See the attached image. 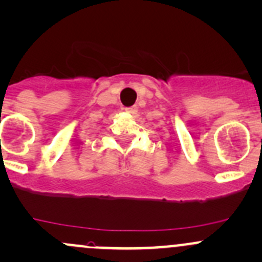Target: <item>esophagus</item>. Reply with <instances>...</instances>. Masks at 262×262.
Wrapping results in <instances>:
<instances>
[{
	"instance_id": "34e87169",
	"label": "esophagus",
	"mask_w": 262,
	"mask_h": 262,
	"mask_svg": "<svg viewBox=\"0 0 262 262\" xmlns=\"http://www.w3.org/2000/svg\"><path fill=\"white\" fill-rule=\"evenodd\" d=\"M124 111L129 114H137L138 108L137 107H128V108H124Z\"/></svg>"
}]
</instances>
